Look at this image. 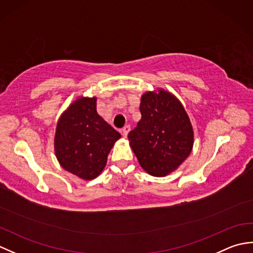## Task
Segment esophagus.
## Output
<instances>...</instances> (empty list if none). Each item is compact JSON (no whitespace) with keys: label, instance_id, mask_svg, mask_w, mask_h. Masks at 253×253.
<instances>
[{"label":"esophagus","instance_id":"esophagus-1","mask_svg":"<svg viewBox=\"0 0 253 253\" xmlns=\"http://www.w3.org/2000/svg\"><path fill=\"white\" fill-rule=\"evenodd\" d=\"M129 130H130V126H129V125H125V126H124V128L122 129L123 136H124V137H127V135H128V132H129Z\"/></svg>","mask_w":253,"mask_h":253}]
</instances>
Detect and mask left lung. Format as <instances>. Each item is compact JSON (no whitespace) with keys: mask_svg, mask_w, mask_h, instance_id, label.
I'll return each mask as SVG.
<instances>
[{"mask_svg":"<svg viewBox=\"0 0 253 253\" xmlns=\"http://www.w3.org/2000/svg\"><path fill=\"white\" fill-rule=\"evenodd\" d=\"M140 113L141 120L128 133L130 147L147 173L166 176L191 152L193 131L189 117L180 102L164 90L144 93Z\"/></svg>","mask_w":253,"mask_h":253,"instance_id":"8db88e82","label":"left lung"}]
</instances>
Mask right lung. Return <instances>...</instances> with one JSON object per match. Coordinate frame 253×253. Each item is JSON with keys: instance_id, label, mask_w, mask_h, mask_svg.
<instances>
[{"instance_id": "right-lung-1", "label": "right lung", "mask_w": 253, "mask_h": 253, "mask_svg": "<svg viewBox=\"0 0 253 253\" xmlns=\"http://www.w3.org/2000/svg\"><path fill=\"white\" fill-rule=\"evenodd\" d=\"M95 98H80L57 123L55 154L61 166L83 179H93L105 168L121 133L96 113Z\"/></svg>"}]
</instances>
